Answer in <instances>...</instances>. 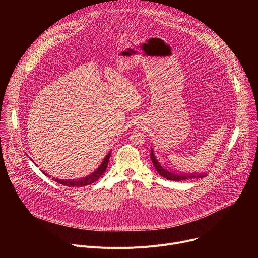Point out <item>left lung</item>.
I'll return each instance as SVG.
<instances>
[{
	"label": "left lung",
	"instance_id": "left-lung-1",
	"mask_svg": "<svg viewBox=\"0 0 258 258\" xmlns=\"http://www.w3.org/2000/svg\"><path fill=\"white\" fill-rule=\"evenodd\" d=\"M153 165L155 166V169L157 172L163 176L164 178H167L169 180H174V181H179V180H185V179H190V178H202L207 175V172H194V173H185V172H178L170 167H166V165H162L158 159L155 156L154 150L151 147V155H150Z\"/></svg>",
	"mask_w": 258,
	"mask_h": 258
}]
</instances>
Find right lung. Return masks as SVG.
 I'll list each match as a JSON object with an SVG mask.
<instances>
[{"label": "right lung", "instance_id": "right-lung-1", "mask_svg": "<svg viewBox=\"0 0 258 258\" xmlns=\"http://www.w3.org/2000/svg\"><path fill=\"white\" fill-rule=\"evenodd\" d=\"M110 155H111V152H109L105 158L103 159V161L101 162L100 166L94 171L92 172L91 174L85 176V177H82V178H78V179H60V178H57V177H53L52 179L61 183V185L63 186H67V187H72V188H81V187H85V186H88V185H91V183L95 182L97 179H99V177L105 172L106 168H107V165H108V161H109V158H110ZM34 163V162H33ZM42 172L51 177V175H49L48 173H46V171L42 170Z\"/></svg>", "mask_w": 258, "mask_h": 258}]
</instances>
